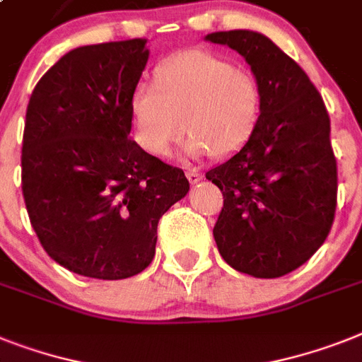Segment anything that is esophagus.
<instances>
[{"label": "esophagus", "instance_id": "esophagus-1", "mask_svg": "<svg viewBox=\"0 0 362 362\" xmlns=\"http://www.w3.org/2000/svg\"><path fill=\"white\" fill-rule=\"evenodd\" d=\"M187 177L190 183H198L199 179H202V172L198 168H187Z\"/></svg>", "mask_w": 362, "mask_h": 362}]
</instances>
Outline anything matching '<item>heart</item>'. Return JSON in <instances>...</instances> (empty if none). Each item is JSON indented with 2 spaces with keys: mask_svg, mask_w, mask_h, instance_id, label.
I'll list each match as a JSON object with an SVG mask.
<instances>
[{
  "mask_svg": "<svg viewBox=\"0 0 362 362\" xmlns=\"http://www.w3.org/2000/svg\"><path fill=\"white\" fill-rule=\"evenodd\" d=\"M131 115L149 153L166 157L187 129V153L226 159L255 133L262 88L252 71L211 52L187 49L155 68V85L134 86Z\"/></svg>",
  "mask_w": 362,
  "mask_h": 362,
  "instance_id": "heart-1",
  "label": "heart"
}]
</instances>
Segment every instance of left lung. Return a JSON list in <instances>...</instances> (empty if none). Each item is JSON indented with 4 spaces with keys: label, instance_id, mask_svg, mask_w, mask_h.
Masks as SVG:
<instances>
[{
    "label": "left lung",
    "instance_id": "obj_1",
    "mask_svg": "<svg viewBox=\"0 0 362 362\" xmlns=\"http://www.w3.org/2000/svg\"><path fill=\"white\" fill-rule=\"evenodd\" d=\"M205 40L240 53L262 88L252 139L205 174L223 194L218 252L242 274L281 277L315 255L335 220L329 115L300 64L261 33L218 31Z\"/></svg>",
    "mask_w": 362,
    "mask_h": 362
}]
</instances>
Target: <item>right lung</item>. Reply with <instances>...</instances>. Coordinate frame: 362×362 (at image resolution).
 Returning <instances> with one entry per match:
<instances>
[{
	"mask_svg": "<svg viewBox=\"0 0 362 362\" xmlns=\"http://www.w3.org/2000/svg\"><path fill=\"white\" fill-rule=\"evenodd\" d=\"M146 42L71 49L42 76L27 105V214L47 255L79 276L112 281L148 268L160 216L190 188L183 170L129 139Z\"/></svg>",
	"mask_w": 362,
	"mask_h": 362,
	"instance_id": "right-lung-1",
	"label": "right lung"
}]
</instances>
